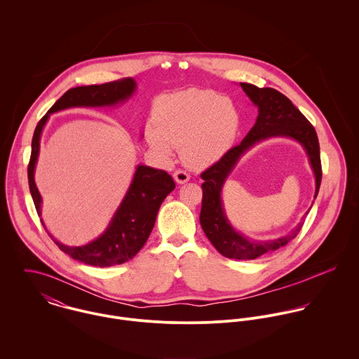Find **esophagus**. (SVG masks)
Instances as JSON below:
<instances>
[{
    "label": "esophagus",
    "instance_id": "34e87169",
    "mask_svg": "<svg viewBox=\"0 0 359 359\" xmlns=\"http://www.w3.org/2000/svg\"><path fill=\"white\" fill-rule=\"evenodd\" d=\"M172 177H174L175 182H177V184H180V185H181V184L188 182V181H189V178H191V177H189V174H188V172H185V171H182V170L175 171Z\"/></svg>",
    "mask_w": 359,
    "mask_h": 359
}]
</instances>
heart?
<instances>
[{
    "label": "heart",
    "instance_id": "b5f03b06",
    "mask_svg": "<svg viewBox=\"0 0 359 359\" xmlns=\"http://www.w3.org/2000/svg\"><path fill=\"white\" fill-rule=\"evenodd\" d=\"M239 130L233 102L211 90L191 88L165 95L154 109V126L147 127V142L161 160L174 148L191 168H205L232 148Z\"/></svg>",
    "mask_w": 359,
    "mask_h": 359
}]
</instances>
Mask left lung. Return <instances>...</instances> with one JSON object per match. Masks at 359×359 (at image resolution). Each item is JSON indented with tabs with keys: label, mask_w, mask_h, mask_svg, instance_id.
I'll use <instances>...</instances> for the list:
<instances>
[{
	"label": "left lung",
	"mask_w": 359,
	"mask_h": 359,
	"mask_svg": "<svg viewBox=\"0 0 359 359\" xmlns=\"http://www.w3.org/2000/svg\"><path fill=\"white\" fill-rule=\"evenodd\" d=\"M241 87L258 109V116L253 128L243 141L238 147L229 149L219 161L202 174L205 182L202 184L203 201L201 225L211 245L222 256L235 259H256L286 246L292 239H294L303 226L306 215L289 233L276 239L256 241L235 229L225 212L222 189L239 160L255 145L269 138H289L299 142L307 154L309 167L315 177L313 199H316L319 192L322 168L315 128L292 101L273 88H258L248 83H241Z\"/></svg>",
	"instance_id": "8db88e82"
}]
</instances>
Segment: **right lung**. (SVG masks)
Listing matches in <instances>:
<instances>
[{
  "label": "right lung",
  "mask_w": 359,
  "mask_h": 359,
  "mask_svg": "<svg viewBox=\"0 0 359 359\" xmlns=\"http://www.w3.org/2000/svg\"><path fill=\"white\" fill-rule=\"evenodd\" d=\"M135 90L137 81L134 79L101 86L74 87L53 103L48 113L39 121L32 141V156L27 167L29 188L39 215H41L43 198L36 185L34 172L40 154L41 134L50 116L73 107H114L127 102ZM174 188L175 182L164 170L138 164L121 203L98 238L81 246H67L56 241L51 233L48 235L63 253L84 264L101 268L123 264L137 256L144 248L154 229L160 205ZM41 222L44 225L43 219Z\"/></svg>",
  "instance_id": "obj_1"
}]
</instances>
